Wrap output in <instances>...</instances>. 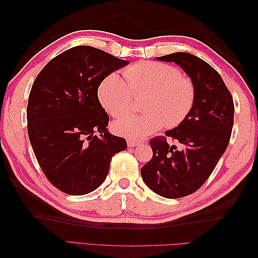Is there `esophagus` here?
Segmentation results:
<instances>
[{
  "label": "esophagus",
  "mask_w": 258,
  "mask_h": 258,
  "mask_svg": "<svg viewBox=\"0 0 258 258\" xmlns=\"http://www.w3.org/2000/svg\"><path fill=\"white\" fill-rule=\"evenodd\" d=\"M143 143V142L140 140H127V146L128 147H135L140 144Z\"/></svg>",
  "instance_id": "34e87169"
}]
</instances>
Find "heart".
Segmentation results:
<instances>
[{
  "instance_id": "obj_1",
  "label": "heart",
  "mask_w": 258,
  "mask_h": 258,
  "mask_svg": "<svg viewBox=\"0 0 258 258\" xmlns=\"http://www.w3.org/2000/svg\"><path fill=\"white\" fill-rule=\"evenodd\" d=\"M124 79L116 73L104 80L98 97L113 116L132 111L135 96H144V113L130 114L113 123V128L126 138L140 139L160 130L165 124L175 127L187 117L195 101L191 81L168 64L141 62L125 70Z\"/></svg>"
}]
</instances>
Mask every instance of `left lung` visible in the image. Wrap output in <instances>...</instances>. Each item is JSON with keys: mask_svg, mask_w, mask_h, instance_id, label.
Segmentation results:
<instances>
[{"mask_svg": "<svg viewBox=\"0 0 258 258\" xmlns=\"http://www.w3.org/2000/svg\"><path fill=\"white\" fill-rule=\"evenodd\" d=\"M182 68L195 87V101L182 123L151 141L153 157L141 168L144 183L165 199L194 193L206 182L226 151L234 124V103L222 76L193 54L176 52L155 57Z\"/></svg>", "mask_w": 258, "mask_h": 258, "instance_id": "1", "label": "left lung"}]
</instances>
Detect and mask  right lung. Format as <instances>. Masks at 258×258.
I'll use <instances>...</instances> for the list:
<instances>
[{
    "mask_svg": "<svg viewBox=\"0 0 258 258\" xmlns=\"http://www.w3.org/2000/svg\"><path fill=\"white\" fill-rule=\"evenodd\" d=\"M128 63L80 45L58 54L36 76L27 103V132L43 173L63 193L96 189L112 156L126 150V141L108 132L97 90Z\"/></svg>",
    "mask_w": 258,
    "mask_h": 258,
    "instance_id": "1",
    "label": "right lung"
}]
</instances>
